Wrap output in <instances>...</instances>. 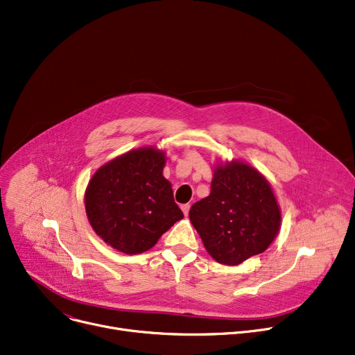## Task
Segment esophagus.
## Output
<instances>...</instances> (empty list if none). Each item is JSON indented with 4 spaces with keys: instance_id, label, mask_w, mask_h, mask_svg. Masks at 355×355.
Masks as SVG:
<instances>
[{
    "instance_id": "obj_1",
    "label": "esophagus",
    "mask_w": 355,
    "mask_h": 355,
    "mask_svg": "<svg viewBox=\"0 0 355 355\" xmlns=\"http://www.w3.org/2000/svg\"><path fill=\"white\" fill-rule=\"evenodd\" d=\"M181 209H182L184 214L187 216L188 211H190V204H182V205H181Z\"/></svg>"
}]
</instances>
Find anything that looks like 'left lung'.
I'll return each instance as SVG.
<instances>
[{
	"label": "left lung",
	"instance_id": "obj_1",
	"mask_svg": "<svg viewBox=\"0 0 355 355\" xmlns=\"http://www.w3.org/2000/svg\"><path fill=\"white\" fill-rule=\"evenodd\" d=\"M190 220L216 261L237 266L270 247L281 212L264 175L231 161L217 165L211 193L191 207Z\"/></svg>",
	"mask_w": 355,
	"mask_h": 355
}]
</instances>
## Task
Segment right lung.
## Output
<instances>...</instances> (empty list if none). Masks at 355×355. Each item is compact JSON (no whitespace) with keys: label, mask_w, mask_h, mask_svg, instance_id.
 Listing matches in <instances>:
<instances>
[{"label":"right lung","mask_w":355,"mask_h":355,"mask_svg":"<svg viewBox=\"0 0 355 355\" xmlns=\"http://www.w3.org/2000/svg\"><path fill=\"white\" fill-rule=\"evenodd\" d=\"M165 157L138 148L103 165L85 191L87 217L100 237L124 254H141L184 214L164 178Z\"/></svg>","instance_id":"add662e5"}]
</instances>
